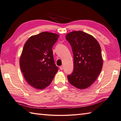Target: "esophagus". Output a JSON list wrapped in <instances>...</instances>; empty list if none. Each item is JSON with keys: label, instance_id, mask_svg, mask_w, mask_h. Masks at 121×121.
<instances>
[{"label": "esophagus", "instance_id": "34e87169", "mask_svg": "<svg viewBox=\"0 0 121 121\" xmlns=\"http://www.w3.org/2000/svg\"><path fill=\"white\" fill-rule=\"evenodd\" d=\"M60 69L61 70H63L64 69V66H60Z\"/></svg>", "mask_w": 121, "mask_h": 121}]
</instances>
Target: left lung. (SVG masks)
<instances>
[{"mask_svg": "<svg viewBox=\"0 0 121 121\" xmlns=\"http://www.w3.org/2000/svg\"><path fill=\"white\" fill-rule=\"evenodd\" d=\"M66 39L71 46L74 56V69L68 75V79L78 89H86L95 82L102 70L101 47L95 37L82 31L70 32Z\"/></svg>", "mask_w": 121, "mask_h": 121, "instance_id": "left-lung-1", "label": "left lung"}]
</instances>
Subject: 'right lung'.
<instances>
[{"label":"right lung","mask_w":121,"mask_h":121,"mask_svg":"<svg viewBox=\"0 0 121 121\" xmlns=\"http://www.w3.org/2000/svg\"><path fill=\"white\" fill-rule=\"evenodd\" d=\"M58 37L57 34L43 32L31 36L23 46L20 69L27 83L35 89L48 87L58 71L52 48Z\"/></svg>","instance_id":"1"}]
</instances>
